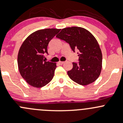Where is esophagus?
Returning <instances> with one entry per match:
<instances>
[{"label": "esophagus", "mask_w": 123, "mask_h": 123, "mask_svg": "<svg viewBox=\"0 0 123 123\" xmlns=\"http://www.w3.org/2000/svg\"><path fill=\"white\" fill-rule=\"evenodd\" d=\"M64 63V61H59V62H58V64H60V65H62Z\"/></svg>", "instance_id": "esophagus-1"}]
</instances>
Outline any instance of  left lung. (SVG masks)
<instances>
[{
    "label": "left lung",
    "instance_id": "left-lung-1",
    "mask_svg": "<svg viewBox=\"0 0 123 123\" xmlns=\"http://www.w3.org/2000/svg\"><path fill=\"white\" fill-rule=\"evenodd\" d=\"M56 38L69 43L73 51L78 50L80 62L72 63V69L67 72L72 81L87 85L98 78L103 56L98 43L91 32L81 27H69L62 29Z\"/></svg>",
    "mask_w": 123,
    "mask_h": 123
}]
</instances>
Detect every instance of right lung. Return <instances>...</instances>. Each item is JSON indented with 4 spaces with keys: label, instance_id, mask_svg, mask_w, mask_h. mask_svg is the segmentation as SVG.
<instances>
[{
    "label": "right lung",
    "instance_id": "right-lung-1",
    "mask_svg": "<svg viewBox=\"0 0 123 123\" xmlns=\"http://www.w3.org/2000/svg\"><path fill=\"white\" fill-rule=\"evenodd\" d=\"M60 29H45L35 31L28 36L19 50L18 65L19 72L31 86L41 88L54 77L56 63L45 61L49 42Z\"/></svg>",
    "mask_w": 123,
    "mask_h": 123
}]
</instances>
